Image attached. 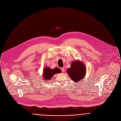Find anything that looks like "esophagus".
Listing matches in <instances>:
<instances>
[{"mask_svg": "<svg viewBox=\"0 0 121 121\" xmlns=\"http://www.w3.org/2000/svg\"><path fill=\"white\" fill-rule=\"evenodd\" d=\"M61 71H62V72H65V69H64V67H62V68H61Z\"/></svg>", "mask_w": 121, "mask_h": 121, "instance_id": "obj_1", "label": "esophagus"}]
</instances>
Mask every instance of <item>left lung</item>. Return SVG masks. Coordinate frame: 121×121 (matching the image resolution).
I'll use <instances>...</instances> for the list:
<instances>
[{
	"label": "left lung",
	"instance_id": "left-lung-1",
	"mask_svg": "<svg viewBox=\"0 0 121 121\" xmlns=\"http://www.w3.org/2000/svg\"><path fill=\"white\" fill-rule=\"evenodd\" d=\"M66 72L71 79L76 83L78 82L83 79L86 74V67L82 61L76 60L73 61L70 68Z\"/></svg>",
	"mask_w": 121,
	"mask_h": 121
}]
</instances>
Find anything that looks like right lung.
Instances as JSON below:
<instances>
[{
    "mask_svg": "<svg viewBox=\"0 0 121 121\" xmlns=\"http://www.w3.org/2000/svg\"><path fill=\"white\" fill-rule=\"evenodd\" d=\"M61 72V70L57 67H56L54 69H51L49 67H45L43 69V79L46 81H48L49 80H51V78L55 74L60 73Z\"/></svg>",
    "mask_w": 121,
    "mask_h": 121,
    "instance_id": "1",
    "label": "right lung"
}]
</instances>
